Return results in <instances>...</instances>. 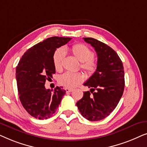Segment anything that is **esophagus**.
<instances>
[{"mask_svg":"<svg viewBox=\"0 0 147 147\" xmlns=\"http://www.w3.org/2000/svg\"><path fill=\"white\" fill-rule=\"evenodd\" d=\"M65 91L67 93H69V92H71L72 91H73V89H71V88H65Z\"/></svg>","mask_w":147,"mask_h":147,"instance_id":"esophagus-1","label":"esophagus"}]
</instances>
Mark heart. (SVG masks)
Returning <instances> with one entry per match:
<instances>
[{
  "instance_id": "1",
  "label": "heart",
  "mask_w": 147,
  "mask_h": 147,
  "mask_svg": "<svg viewBox=\"0 0 147 147\" xmlns=\"http://www.w3.org/2000/svg\"><path fill=\"white\" fill-rule=\"evenodd\" d=\"M71 53L81 63V67L88 74H94L96 69L97 63L94 59V52L88 46L84 44H76L72 46ZM65 53L63 49H58L55 51L53 56V65L55 69L61 71L63 69V59ZM84 80L83 74L70 73L67 72L62 74L58 79V82L60 85L67 88H73L82 83Z\"/></svg>"
}]
</instances>
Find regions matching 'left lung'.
Segmentation results:
<instances>
[{"label":"left lung","instance_id":"1","mask_svg":"<svg viewBox=\"0 0 147 147\" xmlns=\"http://www.w3.org/2000/svg\"><path fill=\"white\" fill-rule=\"evenodd\" d=\"M84 39L97 53V67L84 84L91 88L90 92H84L83 98L76 105L84 118L90 121H98L110 115L123 94L124 67L116 52L106 44L91 37Z\"/></svg>","mask_w":147,"mask_h":147}]
</instances>
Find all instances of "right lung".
<instances>
[{
    "instance_id": "add662e5",
    "label": "right lung",
    "mask_w": 147,
    "mask_h": 147,
    "mask_svg": "<svg viewBox=\"0 0 147 147\" xmlns=\"http://www.w3.org/2000/svg\"><path fill=\"white\" fill-rule=\"evenodd\" d=\"M71 38L52 37L36 44L24 53L17 66L19 99L30 115L39 120L51 117L59 107L65 90L57 86L47 90L45 84L55 73L53 56L57 48Z\"/></svg>"
}]
</instances>
